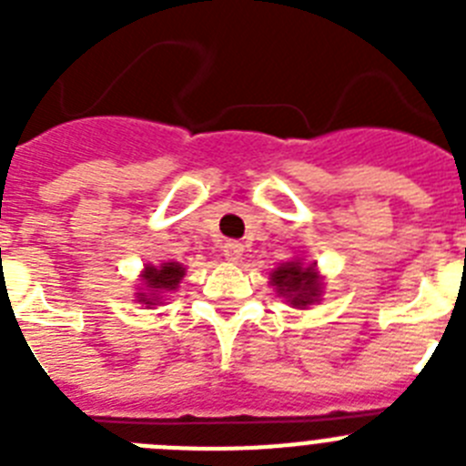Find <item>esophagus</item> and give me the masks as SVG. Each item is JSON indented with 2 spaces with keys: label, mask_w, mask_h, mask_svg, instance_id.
Segmentation results:
<instances>
[{
  "label": "esophagus",
  "mask_w": 466,
  "mask_h": 466,
  "mask_svg": "<svg viewBox=\"0 0 466 466\" xmlns=\"http://www.w3.org/2000/svg\"><path fill=\"white\" fill-rule=\"evenodd\" d=\"M221 252H224L226 261L238 263L242 258V252H245V249H242V245L238 240H226L224 247H221Z\"/></svg>",
  "instance_id": "obj_1"
}]
</instances>
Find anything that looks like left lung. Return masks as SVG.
I'll return each instance as SVG.
<instances>
[{
	"instance_id": "1",
	"label": "left lung",
	"mask_w": 466,
	"mask_h": 466,
	"mask_svg": "<svg viewBox=\"0 0 466 466\" xmlns=\"http://www.w3.org/2000/svg\"><path fill=\"white\" fill-rule=\"evenodd\" d=\"M270 282L278 289V294L284 296L294 308L312 306L322 296V278L317 275L315 263L303 266L299 258L275 268L270 273Z\"/></svg>"
}]
</instances>
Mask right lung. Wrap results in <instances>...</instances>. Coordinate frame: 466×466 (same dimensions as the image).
<instances>
[{
	"mask_svg": "<svg viewBox=\"0 0 466 466\" xmlns=\"http://www.w3.org/2000/svg\"><path fill=\"white\" fill-rule=\"evenodd\" d=\"M184 273H187V268L177 261L160 263V266H144L142 282L147 287V291H139L137 300L147 308L158 306L163 294H170V291H175L179 287Z\"/></svg>",
	"mask_w": 466,
	"mask_h": 466,
	"instance_id": "1",
	"label": "right lung"
}]
</instances>
